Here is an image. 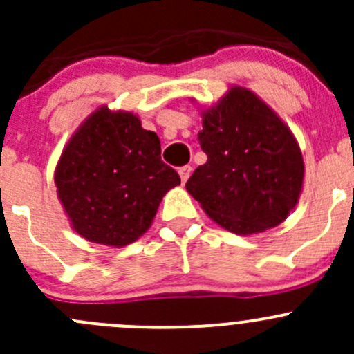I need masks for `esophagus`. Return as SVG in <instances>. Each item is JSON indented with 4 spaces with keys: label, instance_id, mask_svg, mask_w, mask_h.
I'll return each instance as SVG.
<instances>
[{
    "label": "esophagus",
    "instance_id": "1",
    "mask_svg": "<svg viewBox=\"0 0 354 354\" xmlns=\"http://www.w3.org/2000/svg\"><path fill=\"white\" fill-rule=\"evenodd\" d=\"M178 173H180V176H181V181H187L188 178H190V174H192V166H183V167H180V169H178Z\"/></svg>",
    "mask_w": 354,
    "mask_h": 354
}]
</instances>
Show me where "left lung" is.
<instances>
[{"instance_id": "8db88e82", "label": "left lung", "mask_w": 354, "mask_h": 354, "mask_svg": "<svg viewBox=\"0 0 354 354\" xmlns=\"http://www.w3.org/2000/svg\"><path fill=\"white\" fill-rule=\"evenodd\" d=\"M198 142L207 162L187 190L210 219L236 234L262 233L295 209L303 157L286 124L253 92L234 87L203 114Z\"/></svg>"}]
</instances>
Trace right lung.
I'll return each mask as SVG.
<instances>
[{"mask_svg": "<svg viewBox=\"0 0 354 354\" xmlns=\"http://www.w3.org/2000/svg\"><path fill=\"white\" fill-rule=\"evenodd\" d=\"M55 183L73 230L94 243L124 246L151 226L180 174L135 114L95 111L63 151Z\"/></svg>", "mask_w": 354, "mask_h": 354, "instance_id": "obj_1", "label": "right lung"}]
</instances>
